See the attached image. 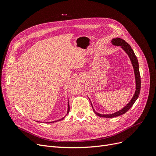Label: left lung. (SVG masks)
I'll return each mask as SVG.
<instances>
[{"instance_id": "left-lung-1", "label": "left lung", "mask_w": 156, "mask_h": 156, "mask_svg": "<svg viewBox=\"0 0 156 156\" xmlns=\"http://www.w3.org/2000/svg\"><path fill=\"white\" fill-rule=\"evenodd\" d=\"M111 43L112 45H116V46H120L121 48L123 49L126 53L128 55L129 57V59L131 62L132 66H133V68L134 69V73H135V84H136V90L134 95L133 98H131V100L130 101L127 103V104L123 108H122L121 110L117 111L115 113H112V114H109V115H101L100 114V113L97 112L94 108H93L92 104L91 103V105L92 107L93 111L95 112V114L98 115V116L100 117H103V118H113V117H116V116H119L122 115H124L125 113L128 111L129 108L133 106L134 104V103L136 101V100H137V98L139 96L140 91V72H139V62H138V60L136 56H135L133 50L131 49V47L127 43V42L124 40L123 39L119 38V37H116V38H114L111 40Z\"/></svg>"}]
</instances>
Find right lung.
<instances>
[{
	"mask_svg": "<svg viewBox=\"0 0 156 156\" xmlns=\"http://www.w3.org/2000/svg\"><path fill=\"white\" fill-rule=\"evenodd\" d=\"M69 102H68V111H67V114H66V115L68 114L69 113ZM65 116L64 117H63L62 119H59V120H56V121H53V122H46V123H53V122H57V121H60V120H63L64 118H65Z\"/></svg>",
	"mask_w": 156,
	"mask_h": 156,
	"instance_id": "obj_1",
	"label": "right lung"
}]
</instances>
